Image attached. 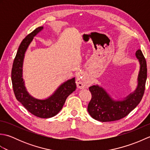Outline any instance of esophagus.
<instances>
[{
    "instance_id": "esophagus-1",
    "label": "esophagus",
    "mask_w": 150,
    "mask_h": 150,
    "mask_svg": "<svg viewBox=\"0 0 150 150\" xmlns=\"http://www.w3.org/2000/svg\"><path fill=\"white\" fill-rule=\"evenodd\" d=\"M76 82H77V87L79 88H85L88 86V84L87 82L84 81L83 79L81 77L80 74H78L77 75V81H76Z\"/></svg>"
}]
</instances>
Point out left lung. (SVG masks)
Wrapping results in <instances>:
<instances>
[{"label": "left lung", "instance_id": "left-lung-1", "mask_svg": "<svg viewBox=\"0 0 150 150\" xmlns=\"http://www.w3.org/2000/svg\"><path fill=\"white\" fill-rule=\"evenodd\" d=\"M141 68L138 77V86L136 90L127 97L125 100H112L103 88L98 86L89 88L91 98L88 104V111L92 118L100 122H110L120 120L131 112L137 106L144 95L147 79V64L141 50L136 52Z\"/></svg>", "mask_w": 150, "mask_h": 150}]
</instances>
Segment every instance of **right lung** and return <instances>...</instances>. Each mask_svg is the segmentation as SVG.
<instances>
[{"mask_svg":"<svg viewBox=\"0 0 150 150\" xmlns=\"http://www.w3.org/2000/svg\"><path fill=\"white\" fill-rule=\"evenodd\" d=\"M43 29L38 27L22 40L13 63L11 81L15 96L30 113L37 117L46 119L56 115L65 103L67 97L75 91L77 86L75 78L65 82L52 96L45 100H39L29 95L24 86L22 79V64L25 52L33 37Z\"/></svg>","mask_w":150,"mask_h":150,"instance_id":"1","label":"right lung"}]
</instances>
